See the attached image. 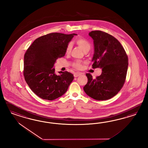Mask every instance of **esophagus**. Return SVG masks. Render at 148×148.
I'll return each mask as SVG.
<instances>
[{"label":"esophagus","instance_id":"34e87169","mask_svg":"<svg viewBox=\"0 0 148 148\" xmlns=\"http://www.w3.org/2000/svg\"><path fill=\"white\" fill-rule=\"evenodd\" d=\"M81 75V73H75L74 74V77H78V76H80Z\"/></svg>","mask_w":148,"mask_h":148}]
</instances>
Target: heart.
I'll list each match as a JSON object with an SVG mask.
<instances>
[{
  "instance_id": "obj_1",
  "label": "heart",
  "mask_w": 148,
  "mask_h": 148,
  "mask_svg": "<svg viewBox=\"0 0 148 148\" xmlns=\"http://www.w3.org/2000/svg\"><path fill=\"white\" fill-rule=\"evenodd\" d=\"M75 43H76V45H77L84 52L88 51L90 49V42L84 38L79 37V38H76V40H75ZM72 45L71 43H69L67 45L66 50V52L67 54H69L71 52V49H72ZM74 67L76 69H79L81 68L82 66H81V63L77 61L74 63Z\"/></svg>"
}]
</instances>
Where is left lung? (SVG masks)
<instances>
[{
    "mask_svg": "<svg viewBox=\"0 0 148 148\" xmlns=\"http://www.w3.org/2000/svg\"><path fill=\"white\" fill-rule=\"evenodd\" d=\"M94 44L92 67L102 69L96 79L87 73L88 82L84 87L86 94L97 100H105L115 96L125 82L128 58L121 43L113 36L101 31L89 33Z\"/></svg>",
    "mask_w": 148,
    "mask_h": 148,
    "instance_id": "1",
    "label": "left lung"
}]
</instances>
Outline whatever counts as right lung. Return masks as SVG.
Returning a JSON list of instances; mask_svg holds the SVG:
<instances>
[{
  "instance_id": "right-lung-1",
  "label": "right lung",
  "mask_w": 148,
  "mask_h": 148,
  "mask_svg": "<svg viewBox=\"0 0 148 148\" xmlns=\"http://www.w3.org/2000/svg\"><path fill=\"white\" fill-rule=\"evenodd\" d=\"M76 34L50 33L34 41L24 55V76L30 89L40 98L53 100L64 94L74 79L69 72L56 74L54 64L66 54Z\"/></svg>"
}]
</instances>
